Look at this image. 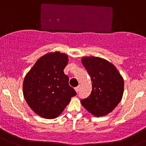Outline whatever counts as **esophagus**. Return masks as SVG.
<instances>
[{
  "instance_id": "1",
  "label": "esophagus",
  "mask_w": 146,
  "mask_h": 146,
  "mask_svg": "<svg viewBox=\"0 0 146 146\" xmlns=\"http://www.w3.org/2000/svg\"><path fill=\"white\" fill-rule=\"evenodd\" d=\"M75 90L76 91V92H78L79 90H80V86H78L76 88H75Z\"/></svg>"
}]
</instances>
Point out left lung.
<instances>
[{
  "mask_svg": "<svg viewBox=\"0 0 146 146\" xmlns=\"http://www.w3.org/2000/svg\"><path fill=\"white\" fill-rule=\"evenodd\" d=\"M82 64L92 80L90 96L81 100L82 105L95 117L110 114L121 100L123 78L110 61L96 56L82 58Z\"/></svg>",
  "mask_w": 146,
  "mask_h": 146,
  "instance_id": "obj_1",
  "label": "left lung"
}]
</instances>
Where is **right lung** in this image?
Masks as SVG:
<instances>
[{
	"label": "right lung",
	"mask_w": 146,
	"mask_h": 146,
	"mask_svg": "<svg viewBox=\"0 0 146 146\" xmlns=\"http://www.w3.org/2000/svg\"><path fill=\"white\" fill-rule=\"evenodd\" d=\"M68 62L66 54L56 51L36 61L23 82V95L31 109L45 119L60 115L76 92L69 85L64 69Z\"/></svg>",
	"instance_id": "1"
}]
</instances>
